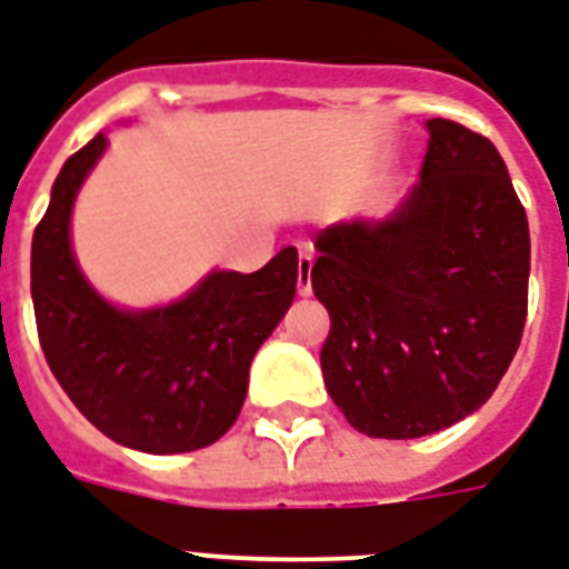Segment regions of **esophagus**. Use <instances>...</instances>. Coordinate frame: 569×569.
<instances>
[{
    "label": "esophagus",
    "mask_w": 569,
    "mask_h": 569,
    "mask_svg": "<svg viewBox=\"0 0 569 569\" xmlns=\"http://www.w3.org/2000/svg\"><path fill=\"white\" fill-rule=\"evenodd\" d=\"M310 271H313V256L301 253V259H298V295H303V298L313 292V283H310Z\"/></svg>",
    "instance_id": "34e87169"
}]
</instances>
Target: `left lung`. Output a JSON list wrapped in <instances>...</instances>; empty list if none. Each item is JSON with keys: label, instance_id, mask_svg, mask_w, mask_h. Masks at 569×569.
I'll return each mask as SVG.
<instances>
[{"label": "left lung", "instance_id": "obj_1", "mask_svg": "<svg viewBox=\"0 0 569 569\" xmlns=\"http://www.w3.org/2000/svg\"><path fill=\"white\" fill-rule=\"evenodd\" d=\"M427 130L420 181L393 214L316 236L325 388L370 439H420L480 409L526 328L531 238L505 160L457 121Z\"/></svg>", "mask_w": 569, "mask_h": 569}]
</instances>
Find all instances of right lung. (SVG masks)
Wrapping results in <instances>:
<instances>
[{
  "mask_svg": "<svg viewBox=\"0 0 569 569\" xmlns=\"http://www.w3.org/2000/svg\"><path fill=\"white\" fill-rule=\"evenodd\" d=\"M107 149L98 133L64 160L32 238L38 340L71 402L103 436L142 453L214 445L247 397L250 361L292 307L298 250L253 274L211 271L181 301L119 310L94 292L71 250V208Z\"/></svg>",
  "mask_w": 569,
  "mask_h": 569,
  "instance_id": "add662e5",
  "label": "right lung"
}]
</instances>
